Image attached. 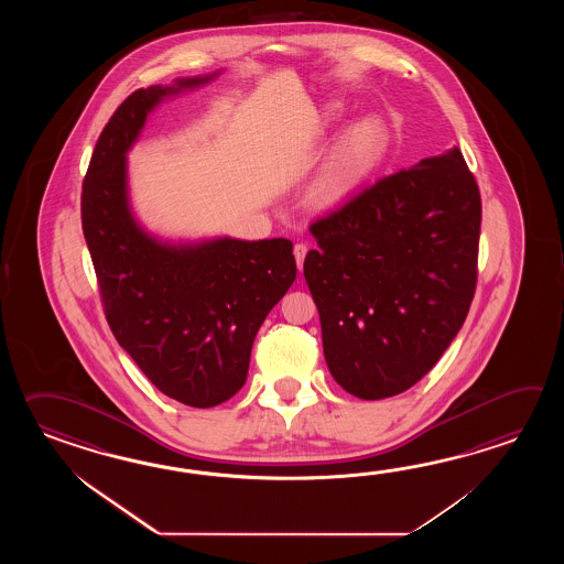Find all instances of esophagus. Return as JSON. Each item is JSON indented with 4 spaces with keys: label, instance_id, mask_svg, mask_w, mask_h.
I'll return each instance as SVG.
<instances>
[{
    "label": "esophagus",
    "instance_id": "obj_1",
    "mask_svg": "<svg viewBox=\"0 0 564 564\" xmlns=\"http://www.w3.org/2000/svg\"><path fill=\"white\" fill-rule=\"evenodd\" d=\"M306 253H308V246H306V243H296V246H294V258H296V265H299L300 272H302Z\"/></svg>",
    "mask_w": 564,
    "mask_h": 564
}]
</instances>
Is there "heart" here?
Segmentation results:
<instances>
[{"instance_id":"heart-1","label":"heart","mask_w":564,"mask_h":564,"mask_svg":"<svg viewBox=\"0 0 564 564\" xmlns=\"http://www.w3.org/2000/svg\"><path fill=\"white\" fill-rule=\"evenodd\" d=\"M343 117L340 105H330L318 115V132L333 129ZM389 147L383 120L362 117L340 134L323 171L311 185V199L321 207H335L348 199L369 180Z\"/></svg>"}]
</instances>
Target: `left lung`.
Returning a JSON list of instances; mask_svg holds the SVG:
<instances>
[{
    "mask_svg": "<svg viewBox=\"0 0 564 564\" xmlns=\"http://www.w3.org/2000/svg\"><path fill=\"white\" fill-rule=\"evenodd\" d=\"M481 202L462 151L421 159L312 224L304 278L324 359L350 395H399L432 371L468 316Z\"/></svg>",
    "mask_w": 564,
    "mask_h": 564,
    "instance_id": "8db88e82",
    "label": "left lung"
}]
</instances>
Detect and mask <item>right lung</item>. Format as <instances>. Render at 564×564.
Instances as JSON below:
<instances>
[{
  "instance_id": "right-lung-1",
  "label": "right lung",
  "mask_w": 564,
  "mask_h": 564,
  "mask_svg": "<svg viewBox=\"0 0 564 564\" xmlns=\"http://www.w3.org/2000/svg\"><path fill=\"white\" fill-rule=\"evenodd\" d=\"M219 74L132 93L100 134L83 185V229L112 335L161 393L199 409L240 391L253 338L296 280L286 238L171 240L132 209L127 155L147 117Z\"/></svg>"
}]
</instances>
